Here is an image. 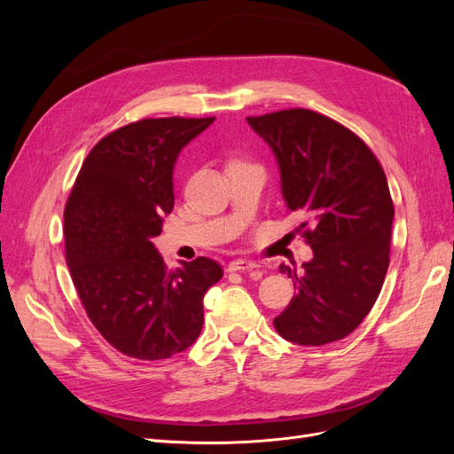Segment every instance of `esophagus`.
<instances>
[{"label": "esophagus", "mask_w": 454, "mask_h": 454, "mask_svg": "<svg viewBox=\"0 0 454 454\" xmlns=\"http://www.w3.org/2000/svg\"><path fill=\"white\" fill-rule=\"evenodd\" d=\"M229 270H231V272H254L255 277H261V274H263V270L259 269V265L255 263V261H248V259H235V261H231V263H229Z\"/></svg>", "instance_id": "esophagus-1"}]
</instances>
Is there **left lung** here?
Returning <instances> with one entry per match:
<instances>
[{
    "mask_svg": "<svg viewBox=\"0 0 454 454\" xmlns=\"http://www.w3.org/2000/svg\"><path fill=\"white\" fill-rule=\"evenodd\" d=\"M278 160L282 195L303 215L312 259L303 272L280 265L297 295L274 327L295 345L345 339L373 309L390 263L394 204L387 176L365 142L310 109L248 117Z\"/></svg>",
    "mask_w": 454,
    "mask_h": 454,
    "instance_id": "1",
    "label": "left lung"
}]
</instances>
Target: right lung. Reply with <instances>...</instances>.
Instances as JSON below:
<instances>
[{
    "label": "right lung",
    "mask_w": 454,
    "mask_h": 454,
    "mask_svg": "<svg viewBox=\"0 0 454 454\" xmlns=\"http://www.w3.org/2000/svg\"><path fill=\"white\" fill-rule=\"evenodd\" d=\"M215 117L142 119L96 144L64 208L66 261L81 305L125 356L164 360L200 335L202 299L223 269L208 257L168 270L153 239L174 208L180 151Z\"/></svg>",
    "instance_id": "add662e5"
}]
</instances>
